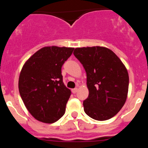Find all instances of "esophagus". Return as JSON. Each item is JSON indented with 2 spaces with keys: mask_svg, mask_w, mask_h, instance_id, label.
Returning <instances> with one entry per match:
<instances>
[{
  "mask_svg": "<svg viewBox=\"0 0 148 148\" xmlns=\"http://www.w3.org/2000/svg\"><path fill=\"white\" fill-rule=\"evenodd\" d=\"M78 92V88H74V89H73V90H72V92H73V93H76V92Z\"/></svg>",
  "mask_w": 148,
  "mask_h": 148,
  "instance_id": "34e87169",
  "label": "esophagus"
}]
</instances>
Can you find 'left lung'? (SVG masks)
<instances>
[{"instance_id":"obj_1","label":"left lung","mask_w":148,"mask_h":148,"mask_svg":"<svg viewBox=\"0 0 148 148\" xmlns=\"http://www.w3.org/2000/svg\"><path fill=\"white\" fill-rule=\"evenodd\" d=\"M87 73L89 95L84 101L86 114L98 121L111 119L127 97L129 75L113 51L104 47L75 48L73 53Z\"/></svg>"}]
</instances>
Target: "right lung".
I'll use <instances>...</instances> for the list:
<instances>
[{
    "label": "right lung",
    "mask_w": 148,
    "mask_h": 148,
    "mask_svg": "<svg viewBox=\"0 0 148 148\" xmlns=\"http://www.w3.org/2000/svg\"><path fill=\"white\" fill-rule=\"evenodd\" d=\"M74 48L44 47L23 64L18 88L21 97L35 119L51 124L61 119L71 95L63 82L61 66Z\"/></svg>",
    "instance_id": "obj_1"
}]
</instances>
